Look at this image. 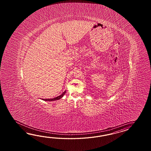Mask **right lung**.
Segmentation results:
<instances>
[{"label":"right lung","instance_id":"obj_1","mask_svg":"<svg viewBox=\"0 0 151 151\" xmlns=\"http://www.w3.org/2000/svg\"><path fill=\"white\" fill-rule=\"evenodd\" d=\"M66 93V91L64 92L63 93L61 94V95H60L59 96H58L57 97H55V98H52V99H42L43 100H45V101H55V100H57L60 99V98H61L63 96H64L65 94Z\"/></svg>","mask_w":151,"mask_h":151}]
</instances>
